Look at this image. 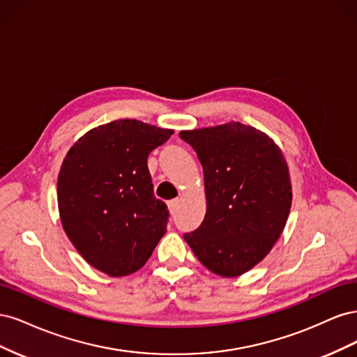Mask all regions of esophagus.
Here are the masks:
<instances>
[{
    "label": "esophagus",
    "instance_id": "esophagus-1",
    "mask_svg": "<svg viewBox=\"0 0 357 357\" xmlns=\"http://www.w3.org/2000/svg\"><path fill=\"white\" fill-rule=\"evenodd\" d=\"M178 202H180V199H178V198H174V199L168 201V208H169L171 214H174V213H176V210H177V207H178Z\"/></svg>",
    "mask_w": 357,
    "mask_h": 357
}]
</instances>
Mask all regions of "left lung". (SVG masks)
I'll use <instances>...</instances> for the list:
<instances>
[{"label":"left lung","instance_id":"left-lung-1","mask_svg":"<svg viewBox=\"0 0 357 357\" xmlns=\"http://www.w3.org/2000/svg\"><path fill=\"white\" fill-rule=\"evenodd\" d=\"M201 162L207 211L183 235L198 261L222 277L241 275L283 232L291 186L282 150L257 129L231 122L181 131Z\"/></svg>","mask_w":357,"mask_h":357}]
</instances>
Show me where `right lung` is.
I'll return each mask as SVG.
<instances>
[{
  "mask_svg": "<svg viewBox=\"0 0 357 357\" xmlns=\"http://www.w3.org/2000/svg\"><path fill=\"white\" fill-rule=\"evenodd\" d=\"M172 131L123 119L91 129L58 177L63 231L83 259L112 277L132 274L167 232L169 211L155 197L147 158Z\"/></svg>",
  "mask_w": 357,
  "mask_h": 357,
  "instance_id": "obj_1",
  "label": "right lung"
}]
</instances>
